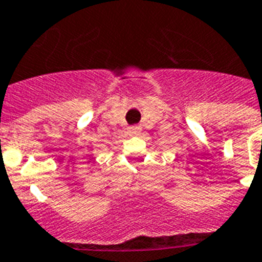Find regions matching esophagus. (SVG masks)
<instances>
[{
    "label": "esophagus",
    "mask_w": 262,
    "mask_h": 262,
    "mask_svg": "<svg viewBox=\"0 0 262 262\" xmlns=\"http://www.w3.org/2000/svg\"><path fill=\"white\" fill-rule=\"evenodd\" d=\"M140 127L139 126H133V127H129V134L131 135H138V134L140 133Z\"/></svg>",
    "instance_id": "34e87169"
}]
</instances>
